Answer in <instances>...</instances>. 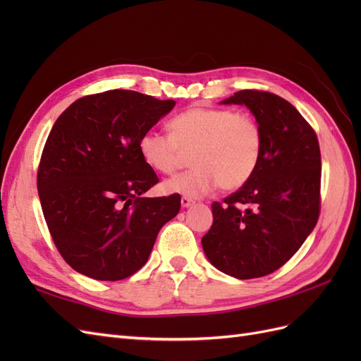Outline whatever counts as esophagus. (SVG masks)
Wrapping results in <instances>:
<instances>
[{
    "mask_svg": "<svg viewBox=\"0 0 361 361\" xmlns=\"http://www.w3.org/2000/svg\"><path fill=\"white\" fill-rule=\"evenodd\" d=\"M180 203H182L183 207H190L191 204H194V200L190 199V197H185V195H183V197L180 199Z\"/></svg>",
    "mask_w": 361,
    "mask_h": 361,
    "instance_id": "esophagus-1",
    "label": "esophagus"
}]
</instances>
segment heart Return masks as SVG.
Listing matches in <instances>:
<instances>
[{"instance_id": "obj_1", "label": "heart", "mask_w": 361, "mask_h": 361, "mask_svg": "<svg viewBox=\"0 0 361 361\" xmlns=\"http://www.w3.org/2000/svg\"><path fill=\"white\" fill-rule=\"evenodd\" d=\"M171 134L150 129L140 138L141 158L150 169L171 174L192 152L191 170L162 183V190L187 197H203L216 187L233 191L244 187L256 173L264 133L257 120L231 108L192 106L174 116Z\"/></svg>"}]
</instances>
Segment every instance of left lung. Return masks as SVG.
Here are the masks:
<instances>
[{
    "label": "left lung",
    "instance_id": "1",
    "mask_svg": "<svg viewBox=\"0 0 361 361\" xmlns=\"http://www.w3.org/2000/svg\"><path fill=\"white\" fill-rule=\"evenodd\" d=\"M221 104L245 105L264 133V152L244 187L212 203L202 245L211 264L239 280L274 272L297 253L321 211V150L313 128L283 97L241 90Z\"/></svg>",
    "mask_w": 361,
    "mask_h": 361
}]
</instances>
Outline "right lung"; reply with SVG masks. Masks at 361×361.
<instances>
[{
	"mask_svg": "<svg viewBox=\"0 0 361 361\" xmlns=\"http://www.w3.org/2000/svg\"><path fill=\"white\" fill-rule=\"evenodd\" d=\"M174 105L108 90L80 97L54 123L37 191L54 244L80 274L105 281L133 276L147 262L161 227L178 215L179 194L141 195L158 176L138 147Z\"/></svg>",
	"mask_w": 361,
	"mask_h": 361,
	"instance_id": "add662e5",
	"label": "right lung"
}]
</instances>
